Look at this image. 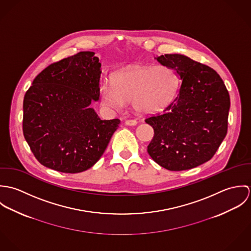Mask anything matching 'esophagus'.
<instances>
[{
    "label": "esophagus",
    "instance_id": "obj_1",
    "mask_svg": "<svg viewBox=\"0 0 251 251\" xmlns=\"http://www.w3.org/2000/svg\"><path fill=\"white\" fill-rule=\"evenodd\" d=\"M125 124L126 126H135V125H137V121L136 120H126L125 122Z\"/></svg>",
    "mask_w": 251,
    "mask_h": 251
}]
</instances>
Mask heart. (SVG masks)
<instances>
[{"label":"heart","mask_w":251,"mask_h":251,"mask_svg":"<svg viewBox=\"0 0 251 251\" xmlns=\"http://www.w3.org/2000/svg\"><path fill=\"white\" fill-rule=\"evenodd\" d=\"M111 84L100 86L105 106L122 110L126 102H131L137 112L153 114L173 100L179 81L175 71L167 66H132L115 72Z\"/></svg>","instance_id":"1"}]
</instances>
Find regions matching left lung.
<instances>
[{"label":"left lung","instance_id":"1","mask_svg":"<svg viewBox=\"0 0 251 251\" xmlns=\"http://www.w3.org/2000/svg\"><path fill=\"white\" fill-rule=\"evenodd\" d=\"M177 72L179 94L162 113L145 122L154 131L150 156L170 171L199 166L214 155L227 134L230 97L212 68L179 54L155 58Z\"/></svg>","mask_w":251,"mask_h":251}]
</instances>
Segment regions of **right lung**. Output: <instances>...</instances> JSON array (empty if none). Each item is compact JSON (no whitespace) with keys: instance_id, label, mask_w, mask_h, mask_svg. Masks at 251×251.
I'll use <instances>...</instances> for the list:
<instances>
[{"instance_id":"add662e5","label":"right lung","mask_w":251,"mask_h":251,"mask_svg":"<svg viewBox=\"0 0 251 251\" xmlns=\"http://www.w3.org/2000/svg\"><path fill=\"white\" fill-rule=\"evenodd\" d=\"M101 64L83 51L40 72L23 101V134L45 167L80 173L103 154L120 120H100L90 104L100 99Z\"/></svg>"}]
</instances>
